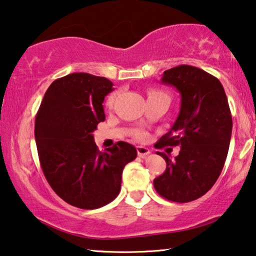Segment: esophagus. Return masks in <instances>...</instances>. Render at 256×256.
<instances>
[{
	"label": "esophagus",
	"mask_w": 256,
	"mask_h": 256,
	"mask_svg": "<svg viewBox=\"0 0 256 256\" xmlns=\"http://www.w3.org/2000/svg\"><path fill=\"white\" fill-rule=\"evenodd\" d=\"M136 152H138L139 158H146L148 154H150V150L144 146L136 147Z\"/></svg>",
	"instance_id": "esophagus-1"
}]
</instances>
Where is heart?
Returning <instances> with one entry per match:
<instances>
[{
  "instance_id": "b5f03b06",
  "label": "heart",
  "mask_w": 256,
  "mask_h": 256,
  "mask_svg": "<svg viewBox=\"0 0 256 256\" xmlns=\"http://www.w3.org/2000/svg\"><path fill=\"white\" fill-rule=\"evenodd\" d=\"M150 96H163V98H169V95H168L166 92L163 90H150V93H148V98ZM116 100V93H112L108 95V98H106V106H112L114 104V102ZM170 100V98H169ZM142 136V133H139L138 134V138H141Z\"/></svg>"
}]
</instances>
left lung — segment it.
<instances>
[{"mask_svg":"<svg viewBox=\"0 0 256 256\" xmlns=\"http://www.w3.org/2000/svg\"><path fill=\"white\" fill-rule=\"evenodd\" d=\"M162 82L180 93L179 115L172 128L156 142V148L180 146L179 155L154 179L160 196L174 202L199 199L210 190L226 163L232 132V117L222 84L210 74L192 66L164 71Z\"/></svg>","mask_w":256,"mask_h":256,"instance_id":"1","label":"left lung"}]
</instances>
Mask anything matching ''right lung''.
<instances>
[{
	"label": "right lung",
	"mask_w": 256,
	"mask_h": 256,
	"mask_svg": "<svg viewBox=\"0 0 256 256\" xmlns=\"http://www.w3.org/2000/svg\"><path fill=\"white\" fill-rule=\"evenodd\" d=\"M112 82L76 72L56 79L46 92L36 117L40 164L60 199L80 209H96L120 194L124 166L136 158L132 144L120 141L106 152L93 132L106 120L104 96Z\"/></svg>",
	"instance_id": "1"
}]
</instances>
